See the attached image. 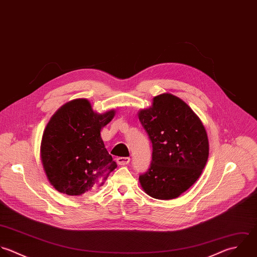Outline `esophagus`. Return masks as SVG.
I'll list each match as a JSON object with an SVG mask.
<instances>
[{"instance_id": "1", "label": "esophagus", "mask_w": 257, "mask_h": 257, "mask_svg": "<svg viewBox=\"0 0 257 257\" xmlns=\"http://www.w3.org/2000/svg\"><path fill=\"white\" fill-rule=\"evenodd\" d=\"M130 162L129 157H118L117 158V163L119 165H127Z\"/></svg>"}]
</instances>
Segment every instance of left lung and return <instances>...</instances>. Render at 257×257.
Returning <instances> with one entry per match:
<instances>
[{"label":"left lung","instance_id":"1","mask_svg":"<svg viewBox=\"0 0 257 257\" xmlns=\"http://www.w3.org/2000/svg\"><path fill=\"white\" fill-rule=\"evenodd\" d=\"M138 117L153 149L150 167L139 182L153 198H176L196 182L206 165V130L192 109L169 93L154 97L152 106L140 110Z\"/></svg>","mask_w":257,"mask_h":257}]
</instances>
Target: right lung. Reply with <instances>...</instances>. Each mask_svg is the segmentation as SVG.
Here are the masks:
<instances>
[{"label":"right lung","instance_id":"1","mask_svg":"<svg viewBox=\"0 0 257 257\" xmlns=\"http://www.w3.org/2000/svg\"><path fill=\"white\" fill-rule=\"evenodd\" d=\"M115 110L99 114L87 99L63 105L47 124L41 160L51 185L70 196H83L102 186L117 167L105 148L100 131Z\"/></svg>","mask_w":257,"mask_h":257}]
</instances>
